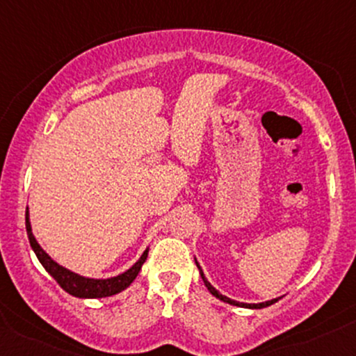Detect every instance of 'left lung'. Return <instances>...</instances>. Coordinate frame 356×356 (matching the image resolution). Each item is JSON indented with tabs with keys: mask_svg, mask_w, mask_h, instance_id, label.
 <instances>
[{
	"mask_svg": "<svg viewBox=\"0 0 356 356\" xmlns=\"http://www.w3.org/2000/svg\"><path fill=\"white\" fill-rule=\"evenodd\" d=\"M194 260H196V259H194ZM196 265H197V268H199V273H201L202 282H204V286L208 287V291L211 292V294L214 296V298H218L220 300H222V302H228V304H232V306H238V307H248V309H261V307H267V306H270V304L277 302V300H279V299H272V300H265V302H259V304H247V302H238V300H233V299L226 298V296L220 294V292H218L216 289H214V287L211 286V284L208 282V279H206L204 273H202L201 265L197 264V260H196Z\"/></svg>",
	"mask_w": 356,
	"mask_h": 356,
	"instance_id": "8db88e82",
	"label": "left lung"
}]
</instances>
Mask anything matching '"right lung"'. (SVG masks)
Masks as SVG:
<instances>
[{
    "label": "right lung",
    "instance_id": "right-lung-1",
    "mask_svg": "<svg viewBox=\"0 0 356 356\" xmlns=\"http://www.w3.org/2000/svg\"><path fill=\"white\" fill-rule=\"evenodd\" d=\"M25 225H26V235H29L30 247L37 255V259L40 260V264L44 265V268L54 279L57 280V284L64 289L65 292H69L74 298L81 299H99V298H109V296H115L118 292L124 291L131 282L136 279L138 272L142 270V265L145 264L148 257V248L142 253L138 261H135L127 272L120 273L116 277H109V279H89V277H83L76 272H70L69 268L58 265L56 260H52L49 257V253L38 245V241L35 240L32 233V225H30V214L29 208H26L25 214Z\"/></svg>",
    "mask_w": 356,
    "mask_h": 356
}]
</instances>
